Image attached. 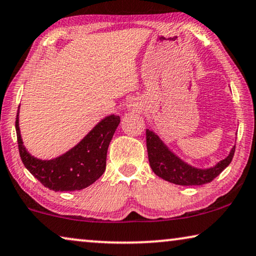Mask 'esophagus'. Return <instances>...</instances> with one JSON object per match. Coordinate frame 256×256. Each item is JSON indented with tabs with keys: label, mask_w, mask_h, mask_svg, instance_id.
I'll list each match as a JSON object with an SVG mask.
<instances>
[{
	"label": "esophagus",
	"mask_w": 256,
	"mask_h": 256,
	"mask_svg": "<svg viewBox=\"0 0 256 256\" xmlns=\"http://www.w3.org/2000/svg\"><path fill=\"white\" fill-rule=\"evenodd\" d=\"M128 107H129V108H130L132 110H136V112H137V110H142V106H140V104L138 102H136V100L129 102Z\"/></svg>",
	"instance_id": "1"
}]
</instances>
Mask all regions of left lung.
I'll return each instance as SVG.
<instances>
[{
    "label": "left lung",
    "mask_w": 256,
    "mask_h": 256,
    "mask_svg": "<svg viewBox=\"0 0 256 256\" xmlns=\"http://www.w3.org/2000/svg\"><path fill=\"white\" fill-rule=\"evenodd\" d=\"M146 149L150 166L156 176L180 186H198L211 182L228 168L232 162L236 146L232 148L226 158L210 168H196L182 162L149 129H146Z\"/></svg>",
    "instance_id": "obj_1"
}]
</instances>
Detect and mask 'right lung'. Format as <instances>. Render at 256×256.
Wrapping results in <instances>:
<instances>
[{"instance_id":"right-lung-1","label":"right lung","mask_w":256,"mask_h":256,"mask_svg":"<svg viewBox=\"0 0 256 256\" xmlns=\"http://www.w3.org/2000/svg\"><path fill=\"white\" fill-rule=\"evenodd\" d=\"M119 124V116H106L72 149L60 157L42 160L25 149L17 113L16 132L22 162L30 173L50 190H80L94 184L105 172L107 149Z\"/></svg>"}]
</instances>
